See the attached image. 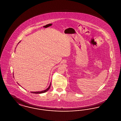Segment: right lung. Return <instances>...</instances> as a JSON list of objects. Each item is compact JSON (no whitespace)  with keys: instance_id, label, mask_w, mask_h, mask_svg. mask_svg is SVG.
I'll use <instances>...</instances> for the list:
<instances>
[{"instance_id":"add662e5","label":"right lung","mask_w":121,"mask_h":121,"mask_svg":"<svg viewBox=\"0 0 121 121\" xmlns=\"http://www.w3.org/2000/svg\"><path fill=\"white\" fill-rule=\"evenodd\" d=\"M21 42V41H20ZM20 42H19L18 43V44ZM50 86H51V83H50V86H49V87L47 88V89H46V90H43V91H40V92H31V93H35V94H41V93H44V92H47V91H48V90H49V89L50 88Z\"/></svg>"}]
</instances>
